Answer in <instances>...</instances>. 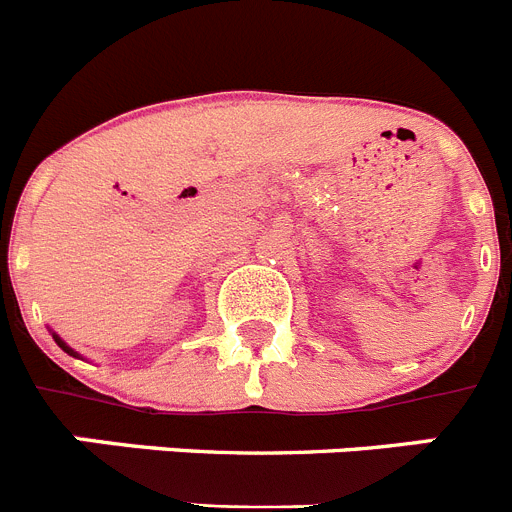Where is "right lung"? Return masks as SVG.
I'll return each instance as SVG.
<instances>
[{"mask_svg": "<svg viewBox=\"0 0 512 512\" xmlns=\"http://www.w3.org/2000/svg\"><path fill=\"white\" fill-rule=\"evenodd\" d=\"M53 338H56V343H58V346H61V348H63V351H66V354L76 356V351H71V348H69V346H66V343H63V341H61V338H58V336H53Z\"/></svg>", "mask_w": 512, "mask_h": 512, "instance_id": "1", "label": "right lung"}]
</instances>
